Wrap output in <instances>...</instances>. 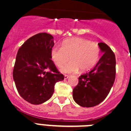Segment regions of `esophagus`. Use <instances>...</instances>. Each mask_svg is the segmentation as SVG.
<instances>
[{"label":"esophagus","mask_w":131,"mask_h":131,"mask_svg":"<svg viewBox=\"0 0 131 131\" xmlns=\"http://www.w3.org/2000/svg\"><path fill=\"white\" fill-rule=\"evenodd\" d=\"M69 77H70V76L68 75H64V79H68Z\"/></svg>","instance_id":"obj_1"}]
</instances>
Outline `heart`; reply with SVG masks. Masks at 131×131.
Masks as SVG:
<instances>
[{
  "label": "heart",
  "mask_w": 131,
  "mask_h": 131,
  "mask_svg": "<svg viewBox=\"0 0 131 131\" xmlns=\"http://www.w3.org/2000/svg\"><path fill=\"white\" fill-rule=\"evenodd\" d=\"M99 47L95 43L81 38H72L63 41L61 47H54L50 50V56L53 62L61 67L69 60H72L61 68L64 73H74L79 69L88 70L99 60Z\"/></svg>",
  "instance_id": "obj_1"
}]
</instances>
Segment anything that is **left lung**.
Masks as SVG:
<instances>
[{
    "instance_id": "obj_1",
    "label": "left lung",
    "mask_w": 131,
    "mask_h": 131,
    "mask_svg": "<svg viewBox=\"0 0 131 131\" xmlns=\"http://www.w3.org/2000/svg\"><path fill=\"white\" fill-rule=\"evenodd\" d=\"M99 46L103 55L91 70L79 77L78 84L73 90V100L82 107L99 104L107 96L115 82V54L104 43H99Z\"/></svg>"
}]
</instances>
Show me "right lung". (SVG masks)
<instances>
[{"mask_svg": "<svg viewBox=\"0 0 131 131\" xmlns=\"http://www.w3.org/2000/svg\"><path fill=\"white\" fill-rule=\"evenodd\" d=\"M54 45L53 36L41 32L28 39L18 51L13 79L20 96L32 104L50 99L55 84L64 79L51 60Z\"/></svg>", "mask_w": 131, "mask_h": 131, "instance_id": "add662e5", "label": "right lung"}]
</instances>
